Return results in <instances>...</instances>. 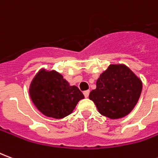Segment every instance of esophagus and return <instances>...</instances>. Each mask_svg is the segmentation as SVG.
<instances>
[{
	"label": "esophagus",
	"mask_w": 158,
	"mask_h": 158,
	"mask_svg": "<svg viewBox=\"0 0 158 158\" xmlns=\"http://www.w3.org/2000/svg\"><path fill=\"white\" fill-rule=\"evenodd\" d=\"M89 90H85L84 91V95L85 97H88L89 96Z\"/></svg>",
	"instance_id": "esophagus-1"
}]
</instances>
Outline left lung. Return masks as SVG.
<instances>
[{
    "mask_svg": "<svg viewBox=\"0 0 158 158\" xmlns=\"http://www.w3.org/2000/svg\"><path fill=\"white\" fill-rule=\"evenodd\" d=\"M141 90L142 82L131 69L124 64H111L100 75L89 98L102 115L118 119L134 109Z\"/></svg>",
    "mask_w": 158,
    "mask_h": 158,
    "instance_id": "1",
    "label": "left lung"
}]
</instances>
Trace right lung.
Returning <instances> with one entry per match:
<instances>
[{
    "label": "right lung",
    "mask_w": 158,
    "mask_h": 158,
    "mask_svg": "<svg viewBox=\"0 0 158 158\" xmlns=\"http://www.w3.org/2000/svg\"><path fill=\"white\" fill-rule=\"evenodd\" d=\"M29 96L40 113L56 119L69 115L79 101L85 98L79 88L70 85L61 73L44 69L33 79Z\"/></svg>",
    "instance_id": "obj_1"
}]
</instances>
